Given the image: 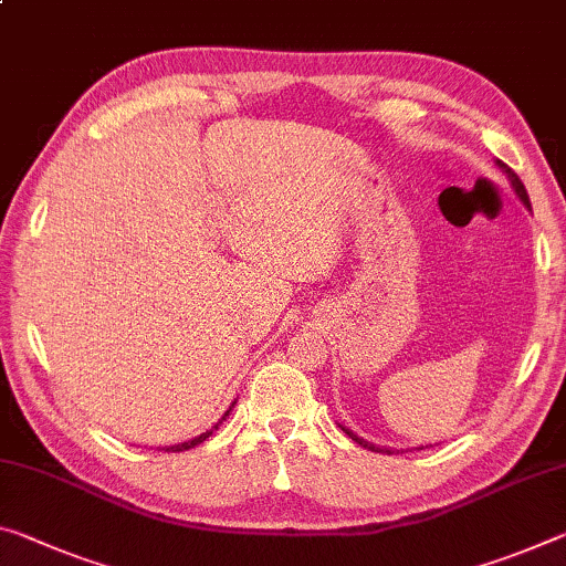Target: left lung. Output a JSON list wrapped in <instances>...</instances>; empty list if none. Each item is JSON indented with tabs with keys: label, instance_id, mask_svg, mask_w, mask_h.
<instances>
[{
	"label": "left lung",
	"instance_id": "obj_1",
	"mask_svg": "<svg viewBox=\"0 0 566 566\" xmlns=\"http://www.w3.org/2000/svg\"><path fill=\"white\" fill-rule=\"evenodd\" d=\"M496 164H499V168L501 170H504V174H506V178H509V181H511V188H514V191H516V196H518V199H522V203L526 206V209H532V203H528V193H526V188H524V184H522V178H518L516 174H514V170H511L506 164H501V160H496ZM339 428H343L345 430V433L349 436V438H353V441L355 443H360L363 448H367V451H375V453H392V448H380V446H375V443H367L365 441V438H360V436H355L353 433V430H349V428H345V426H339ZM420 448H423V446H420Z\"/></svg>",
	"mask_w": 566,
	"mask_h": 566
}]
</instances>
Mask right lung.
<instances>
[{
    "mask_svg": "<svg viewBox=\"0 0 566 566\" xmlns=\"http://www.w3.org/2000/svg\"><path fill=\"white\" fill-rule=\"evenodd\" d=\"M237 402V400H234ZM234 402H231V406H229V410L227 412H223V416H221V420H227V416H229V412H231V408H234ZM221 420H219V423L217 426H211L209 430H206V433H201V436H196V438H191V441H186V443H178V446H166L164 448V451H168V453H178V451H188V448H193V446H199V443H203L206 441V438H209L211 433H213V430H219V426H221Z\"/></svg>",
    "mask_w": 566,
    "mask_h": 566,
    "instance_id": "right-lung-1",
    "label": "right lung"
}]
</instances>
